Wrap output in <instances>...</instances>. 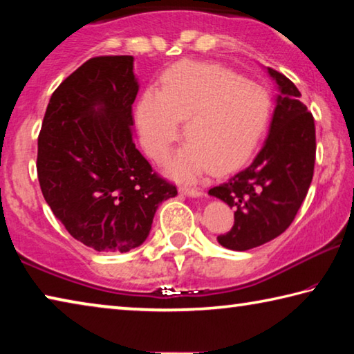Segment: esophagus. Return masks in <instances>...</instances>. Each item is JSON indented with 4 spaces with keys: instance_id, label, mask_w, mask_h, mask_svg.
<instances>
[{
    "instance_id": "obj_1",
    "label": "esophagus",
    "mask_w": 354,
    "mask_h": 354,
    "mask_svg": "<svg viewBox=\"0 0 354 354\" xmlns=\"http://www.w3.org/2000/svg\"><path fill=\"white\" fill-rule=\"evenodd\" d=\"M179 190H181V194L187 195V196H192V198H200V196H203V192L200 189L187 187V185H184V187H181Z\"/></svg>"
}]
</instances>
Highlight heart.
Here are the masks:
<instances>
[{
  "mask_svg": "<svg viewBox=\"0 0 354 354\" xmlns=\"http://www.w3.org/2000/svg\"><path fill=\"white\" fill-rule=\"evenodd\" d=\"M142 143L162 162L181 136L189 140L169 164L176 179L192 181L211 169L227 173L247 162L270 118L261 86L215 64L183 61L162 76L160 91L147 88L137 104Z\"/></svg>",
  "mask_w": 354,
  "mask_h": 354,
  "instance_id": "obj_1",
  "label": "heart"
}]
</instances>
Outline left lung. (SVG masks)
Instances as JSON below:
<instances>
[{
	"label": "left lung",
	"mask_w": 354,
	"mask_h": 354,
	"mask_svg": "<svg viewBox=\"0 0 354 354\" xmlns=\"http://www.w3.org/2000/svg\"><path fill=\"white\" fill-rule=\"evenodd\" d=\"M267 71L279 91L267 139L247 169L209 190L234 209V226L217 237L227 250L247 251L283 234L314 176L313 113L299 101L301 93L289 77L273 68Z\"/></svg>",
	"instance_id": "obj_1"
}]
</instances>
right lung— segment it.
Here are the masks:
<instances>
[{
	"label": "right lung",
	"mask_w": 354,
	"mask_h": 354,
	"mask_svg": "<svg viewBox=\"0 0 354 354\" xmlns=\"http://www.w3.org/2000/svg\"><path fill=\"white\" fill-rule=\"evenodd\" d=\"M137 92L133 56L88 59L51 95L39 134L45 201L76 241L104 253L140 247L156 209L178 195L133 142Z\"/></svg>",
	"instance_id": "1"
}]
</instances>
